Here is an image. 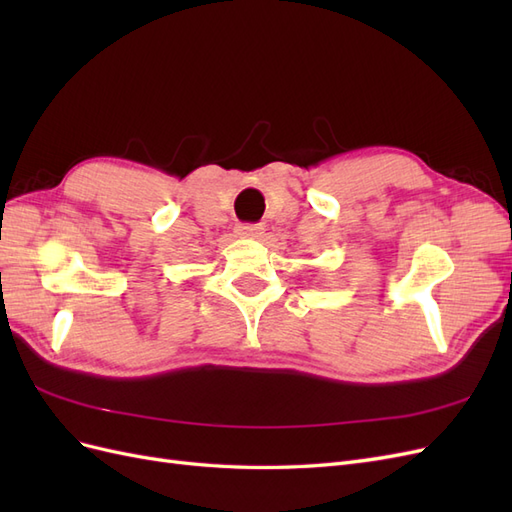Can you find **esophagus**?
I'll return each instance as SVG.
<instances>
[{
  "label": "esophagus",
  "mask_w": 512,
  "mask_h": 512,
  "mask_svg": "<svg viewBox=\"0 0 512 512\" xmlns=\"http://www.w3.org/2000/svg\"><path fill=\"white\" fill-rule=\"evenodd\" d=\"M262 232H265L262 224H239L237 226V235L243 239H260Z\"/></svg>",
  "instance_id": "obj_1"
}]
</instances>
